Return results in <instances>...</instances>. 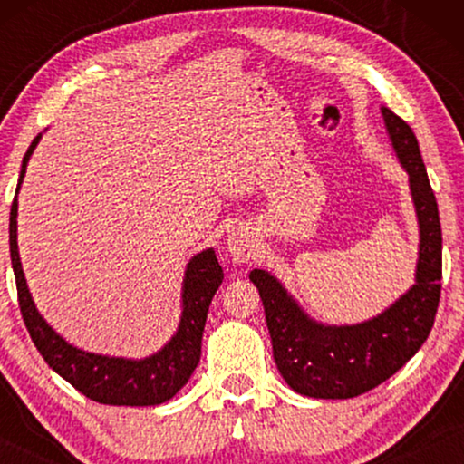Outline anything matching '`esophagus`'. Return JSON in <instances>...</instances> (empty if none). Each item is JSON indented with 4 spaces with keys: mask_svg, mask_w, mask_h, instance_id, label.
Wrapping results in <instances>:
<instances>
[{
    "mask_svg": "<svg viewBox=\"0 0 464 464\" xmlns=\"http://www.w3.org/2000/svg\"><path fill=\"white\" fill-rule=\"evenodd\" d=\"M227 251L234 262H249L257 256V243L246 230H234L227 237Z\"/></svg>",
    "mask_w": 464,
    "mask_h": 464,
    "instance_id": "34e87169",
    "label": "esophagus"
}]
</instances>
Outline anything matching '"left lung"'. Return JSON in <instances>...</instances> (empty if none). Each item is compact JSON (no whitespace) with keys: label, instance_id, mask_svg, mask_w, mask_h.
Returning a JSON list of instances; mask_svg holds the SVG:
<instances>
[{"label":"left lung","instance_id":"left-lung-1","mask_svg":"<svg viewBox=\"0 0 464 464\" xmlns=\"http://www.w3.org/2000/svg\"><path fill=\"white\" fill-rule=\"evenodd\" d=\"M392 150L410 177L420 227L416 285L384 313L357 325H323L266 270H251L262 297L275 363L291 389L314 399H351L401 370L429 338L441 295V224L420 148L408 122L382 107Z\"/></svg>","mask_w":464,"mask_h":464}]
</instances>
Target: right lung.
Instances as JSON below:
<instances>
[{
    "mask_svg": "<svg viewBox=\"0 0 464 464\" xmlns=\"http://www.w3.org/2000/svg\"><path fill=\"white\" fill-rule=\"evenodd\" d=\"M40 137L34 139L27 154L23 158L21 177H18V189H21L24 170ZM16 215L18 202L16 196L10 208V257L12 270L16 278L18 306L24 321V327L34 340V344L44 361L65 378L73 389L97 403L105 405H160L175 397L183 386L188 384L189 376L200 361L202 332H205L207 313L211 306L215 291L224 281V270L215 257L213 249H205L198 256L189 259L186 278H183V313L177 334L164 344L156 354L145 359H122L105 357L80 351L67 344L53 327L44 321L37 313L34 300H31L27 281L18 257L16 243Z\"/></svg>",
    "mask_w": 464,
    "mask_h": 464,
    "instance_id": "right-lung-1",
    "label": "right lung"
}]
</instances>
